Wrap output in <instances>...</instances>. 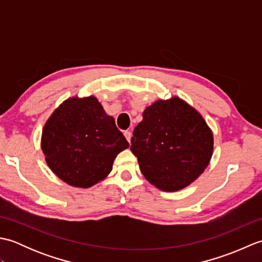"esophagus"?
I'll return each mask as SVG.
<instances>
[{
	"label": "esophagus",
	"mask_w": 262,
	"mask_h": 262,
	"mask_svg": "<svg viewBox=\"0 0 262 262\" xmlns=\"http://www.w3.org/2000/svg\"><path fill=\"white\" fill-rule=\"evenodd\" d=\"M124 135H125V137H126V140L128 141V143L130 144V140H132V132H130V130H126V132L124 133Z\"/></svg>",
	"instance_id": "34e87169"
}]
</instances>
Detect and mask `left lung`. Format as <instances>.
<instances>
[{
  "label": "left lung",
  "instance_id": "left-lung-1",
  "mask_svg": "<svg viewBox=\"0 0 262 262\" xmlns=\"http://www.w3.org/2000/svg\"><path fill=\"white\" fill-rule=\"evenodd\" d=\"M213 145V133L202 115L173 97L144 110L130 149L148 182L163 191H178L207 168Z\"/></svg>",
  "mask_w": 262,
  "mask_h": 262
}]
</instances>
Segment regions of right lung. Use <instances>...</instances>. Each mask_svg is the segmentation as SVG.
Instances as JSON below:
<instances>
[{
	"mask_svg": "<svg viewBox=\"0 0 262 262\" xmlns=\"http://www.w3.org/2000/svg\"><path fill=\"white\" fill-rule=\"evenodd\" d=\"M129 144L93 96L73 97L55 109L41 135L49 168L70 186L89 188L113 170L114 160Z\"/></svg>",
	"mask_w": 262,
	"mask_h": 262,
	"instance_id": "right-lung-1",
	"label": "right lung"
}]
</instances>
